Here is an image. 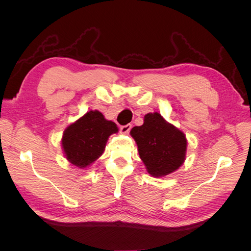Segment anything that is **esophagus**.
<instances>
[{"label": "esophagus", "mask_w": 251, "mask_h": 251, "mask_svg": "<svg viewBox=\"0 0 251 251\" xmlns=\"http://www.w3.org/2000/svg\"><path fill=\"white\" fill-rule=\"evenodd\" d=\"M131 128H132V125L123 126L120 127V133H121V134H125V135H126V134H128V132L131 131Z\"/></svg>", "instance_id": "1"}]
</instances>
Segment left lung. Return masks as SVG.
<instances>
[{"label": "left lung", "instance_id": "left-lung-1", "mask_svg": "<svg viewBox=\"0 0 251 251\" xmlns=\"http://www.w3.org/2000/svg\"><path fill=\"white\" fill-rule=\"evenodd\" d=\"M138 154L151 177L161 178L179 170L186 159L187 139L158 112L144 115L143 125L131 132Z\"/></svg>", "mask_w": 251, "mask_h": 251}]
</instances>
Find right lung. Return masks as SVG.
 <instances>
[{"label": "right lung", "instance_id": "obj_1", "mask_svg": "<svg viewBox=\"0 0 251 251\" xmlns=\"http://www.w3.org/2000/svg\"><path fill=\"white\" fill-rule=\"evenodd\" d=\"M116 133L115 123L105 119L101 112L91 110L66 127L60 146L67 160L83 170L102 155L109 137Z\"/></svg>", "mask_w": 251, "mask_h": 251}]
</instances>
